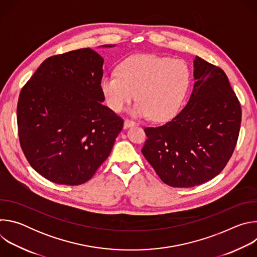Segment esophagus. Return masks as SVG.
Listing matches in <instances>:
<instances>
[{
    "label": "esophagus",
    "mask_w": 257,
    "mask_h": 257,
    "mask_svg": "<svg viewBox=\"0 0 257 257\" xmlns=\"http://www.w3.org/2000/svg\"><path fill=\"white\" fill-rule=\"evenodd\" d=\"M136 123L134 121H131L129 119H125L124 120V128H129V127H132V126H135Z\"/></svg>",
    "instance_id": "esophagus-1"
}]
</instances>
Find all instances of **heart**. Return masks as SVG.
<instances>
[{
  "label": "heart",
  "mask_w": 257,
  "mask_h": 257,
  "mask_svg": "<svg viewBox=\"0 0 257 257\" xmlns=\"http://www.w3.org/2000/svg\"><path fill=\"white\" fill-rule=\"evenodd\" d=\"M191 82L189 66L182 60L138 55L123 61L118 73H105L99 86L107 106L121 112L135 97V117L163 121L173 117L184 101Z\"/></svg>",
  "instance_id": "heart-1"
}]
</instances>
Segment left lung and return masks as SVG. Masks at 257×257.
Returning a JSON list of instances; mask_svg holds the SVG:
<instances>
[{"label": "left lung", "mask_w": 257, "mask_h": 257, "mask_svg": "<svg viewBox=\"0 0 257 257\" xmlns=\"http://www.w3.org/2000/svg\"><path fill=\"white\" fill-rule=\"evenodd\" d=\"M189 100L171 121L146 127L141 153L172 187L200 185L222 172L238 140L241 106L225 72L199 57L193 61Z\"/></svg>", "instance_id": "left-lung-1"}]
</instances>
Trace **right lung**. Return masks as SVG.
Wrapping results in <instances>:
<instances>
[{
	"label": "right lung",
	"instance_id": "obj_1",
	"mask_svg": "<svg viewBox=\"0 0 257 257\" xmlns=\"http://www.w3.org/2000/svg\"><path fill=\"white\" fill-rule=\"evenodd\" d=\"M102 57L89 48L53 56L20 92L17 123L22 151L36 172L57 184L88 181L122 131L123 120L102 104Z\"/></svg>",
	"mask_w": 257,
	"mask_h": 257
}]
</instances>
